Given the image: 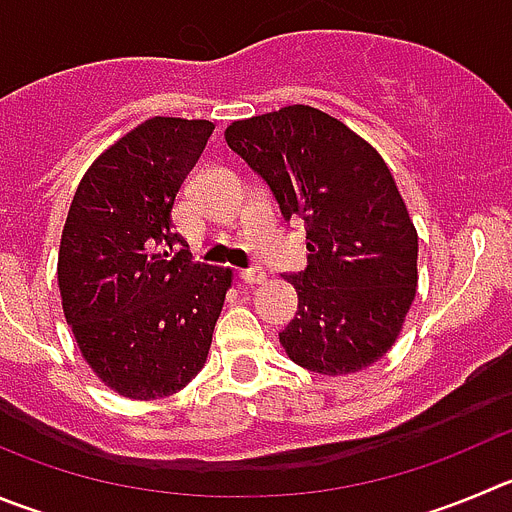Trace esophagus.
I'll list each match as a JSON object with an SVG mask.
<instances>
[{"label": "esophagus", "instance_id": "esophagus-1", "mask_svg": "<svg viewBox=\"0 0 512 512\" xmlns=\"http://www.w3.org/2000/svg\"><path fill=\"white\" fill-rule=\"evenodd\" d=\"M240 278L245 280V283L255 285V283H265L267 280V272L262 265H252V267H245V270H240Z\"/></svg>", "mask_w": 512, "mask_h": 512}]
</instances>
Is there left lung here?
I'll return each mask as SVG.
<instances>
[{
	"instance_id": "8db88e82",
	"label": "left lung",
	"mask_w": 512,
	"mask_h": 512,
	"mask_svg": "<svg viewBox=\"0 0 512 512\" xmlns=\"http://www.w3.org/2000/svg\"><path fill=\"white\" fill-rule=\"evenodd\" d=\"M278 202L305 227L308 267L285 275L298 313L280 341L295 364L343 376L379 361L417 293V229L371 143L310 105L234 121L224 131Z\"/></svg>"
}]
</instances>
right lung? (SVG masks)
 Instances as JSON below:
<instances>
[{
    "instance_id": "obj_1",
    "label": "right lung",
    "mask_w": 512,
    "mask_h": 512,
    "mask_svg": "<svg viewBox=\"0 0 512 512\" xmlns=\"http://www.w3.org/2000/svg\"><path fill=\"white\" fill-rule=\"evenodd\" d=\"M214 131L151 118L85 171L57 257L62 310L90 369L128 399L184 389L207 361L232 285L229 267L191 260L176 194Z\"/></svg>"
}]
</instances>
